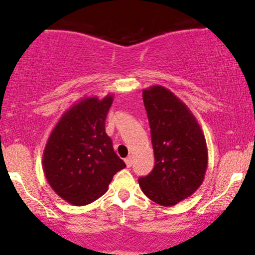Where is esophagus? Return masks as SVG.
Here are the masks:
<instances>
[{"mask_svg": "<svg viewBox=\"0 0 255 255\" xmlns=\"http://www.w3.org/2000/svg\"><path fill=\"white\" fill-rule=\"evenodd\" d=\"M125 163H126V165L128 166V168H129V166H132V164H133V156L129 155V156H128V158H126V159H125Z\"/></svg>", "mask_w": 255, "mask_h": 255, "instance_id": "34e87169", "label": "esophagus"}]
</instances>
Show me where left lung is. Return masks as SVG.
Segmentation results:
<instances>
[{
  "label": "left lung",
  "mask_w": 255,
  "mask_h": 255,
  "mask_svg": "<svg viewBox=\"0 0 255 255\" xmlns=\"http://www.w3.org/2000/svg\"><path fill=\"white\" fill-rule=\"evenodd\" d=\"M155 165L138 182L148 199L170 207L204 182L208 151L204 132L189 107L160 85L143 90Z\"/></svg>",
  "instance_id": "8db88e82"
}]
</instances>
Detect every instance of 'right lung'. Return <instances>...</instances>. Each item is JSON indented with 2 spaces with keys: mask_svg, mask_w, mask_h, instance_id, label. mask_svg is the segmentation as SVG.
<instances>
[{
  "mask_svg": "<svg viewBox=\"0 0 255 255\" xmlns=\"http://www.w3.org/2000/svg\"><path fill=\"white\" fill-rule=\"evenodd\" d=\"M113 95L84 97L51 130L43 151V171L51 189L74 206H85L109 189L126 164L105 130Z\"/></svg>",
  "mask_w": 255,
  "mask_h": 255,
  "instance_id": "add662e5",
  "label": "right lung"
}]
</instances>
